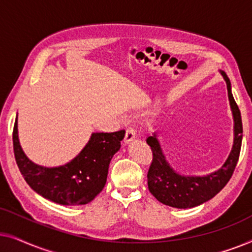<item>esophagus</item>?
<instances>
[{"label": "esophagus", "instance_id": "1", "mask_svg": "<svg viewBox=\"0 0 252 252\" xmlns=\"http://www.w3.org/2000/svg\"><path fill=\"white\" fill-rule=\"evenodd\" d=\"M133 140H135V130H134L132 127H129V128H127V130H126L124 142H125L126 144H128L132 142Z\"/></svg>", "mask_w": 252, "mask_h": 252}]
</instances>
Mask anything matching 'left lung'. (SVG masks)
<instances>
[{"label": "left lung", "instance_id": "8db88e82", "mask_svg": "<svg viewBox=\"0 0 252 252\" xmlns=\"http://www.w3.org/2000/svg\"><path fill=\"white\" fill-rule=\"evenodd\" d=\"M227 85L230 110L234 120V141L232 150L222 166L205 175H184L168 164L160 147L157 133L147 137L153 150V163L148 171V188L157 201L177 209L195 208L208 202L218 194L232 178L240 157L243 128L241 112L232 94L228 77L221 73Z\"/></svg>", "mask_w": 252, "mask_h": 252}]
</instances>
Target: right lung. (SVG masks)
<instances>
[{
  "label": "right lung",
  "instance_id": "right-lung-1",
  "mask_svg": "<svg viewBox=\"0 0 252 252\" xmlns=\"http://www.w3.org/2000/svg\"><path fill=\"white\" fill-rule=\"evenodd\" d=\"M125 130L92 133L80 153L68 163L46 167L26 156L18 137V117L13 126V151L20 173L31 188L42 197L62 205H85L104 188L109 165L120 149Z\"/></svg>",
  "mask_w": 252,
  "mask_h": 252
}]
</instances>
